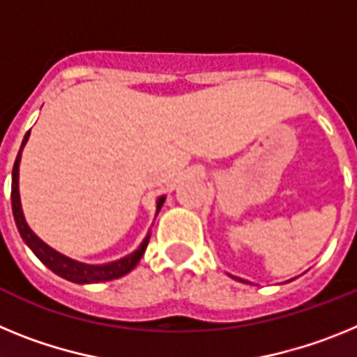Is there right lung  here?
Returning a JSON list of instances; mask_svg holds the SVG:
<instances>
[{
    "mask_svg": "<svg viewBox=\"0 0 357 357\" xmlns=\"http://www.w3.org/2000/svg\"><path fill=\"white\" fill-rule=\"evenodd\" d=\"M28 135H30V130L24 135L23 144L19 148V153L15 157L14 169H12V213H14L15 225H17L19 234L24 239L28 247L31 248V252L43 261L46 266L52 270L53 273L61 275L62 279H68L71 282H77V284H89V282H103V280H112L119 279V277L127 275L128 272H132L135 268V264L139 263V259L143 257L144 250L148 247V241H150V234L144 238V241L141 243V247L134 252V254L123 257V259L114 261V263L109 264H100V266H93V264H84L77 263V261L69 259L66 255L59 254L53 248H50L46 243L40 241L33 232L30 230V227L26 225L23 216V211H21V202H19V184H17V175H19V160H21V150L26 144ZM164 204V198H159L157 202V211H160Z\"/></svg>",
    "mask_w": 357,
    "mask_h": 357,
    "instance_id": "obj_1",
    "label": "right lung"
}]
</instances>
